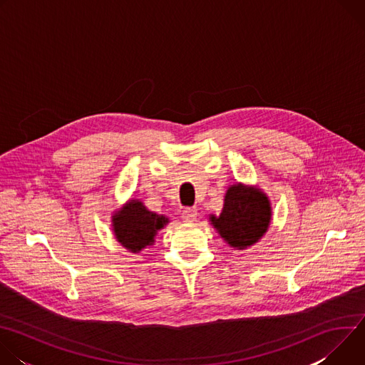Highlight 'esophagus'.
Masks as SVG:
<instances>
[{
  "instance_id": "1",
  "label": "esophagus",
  "mask_w": 365,
  "mask_h": 365,
  "mask_svg": "<svg viewBox=\"0 0 365 365\" xmlns=\"http://www.w3.org/2000/svg\"><path fill=\"white\" fill-rule=\"evenodd\" d=\"M196 215H197V211L195 207H186V210H183L182 212V218L185 222H193L196 220Z\"/></svg>"
}]
</instances>
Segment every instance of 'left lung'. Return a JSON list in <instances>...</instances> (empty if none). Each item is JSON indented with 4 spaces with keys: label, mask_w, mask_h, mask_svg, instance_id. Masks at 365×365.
<instances>
[{
    "label": "left lung",
    "mask_w": 365,
    "mask_h": 365,
    "mask_svg": "<svg viewBox=\"0 0 365 365\" xmlns=\"http://www.w3.org/2000/svg\"><path fill=\"white\" fill-rule=\"evenodd\" d=\"M270 220L272 207L267 196L242 185H234L227 190L221 215L211 218L221 237L240 250L262 238Z\"/></svg>",
    "instance_id": "left-lung-1"
}]
</instances>
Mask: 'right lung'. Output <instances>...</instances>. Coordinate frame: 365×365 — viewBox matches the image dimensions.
<instances>
[{
  "label": "right lung",
  "mask_w": 365,
  "mask_h": 365,
  "mask_svg": "<svg viewBox=\"0 0 365 365\" xmlns=\"http://www.w3.org/2000/svg\"><path fill=\"white\" fill-rule=\"evenodd\" d=\"M113 221L115 238L133 252H138L141 248L151 244L154 235L169 222L166 217L147 211L145 206L138 200H131Z\"/></svg>",
  "instance_id": "right-lung-1"
}]
</instances>
